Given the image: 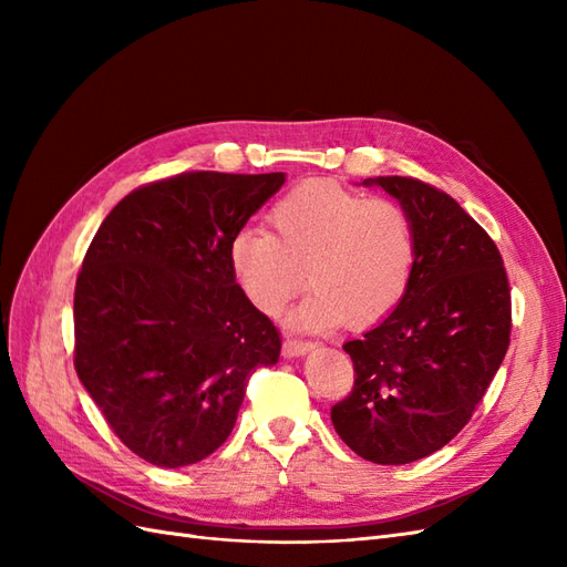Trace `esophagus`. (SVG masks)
<instances>
[{
	"label": "esophagus",
	"instance_id": "obj_1",
	"mask_svg": "<svg viewBox=\"0 0 567 567\" xmlns=\"http://www.w3.org/2000/svg\"><path fill=\"white\" fill-rule=\"evenodd\" d=\"M315 348L312 340H300V338H286L284 340V354L286 357H300L307 354Z\"/></svg>",
	"mask_w": 567,
	"mask_h": 567
}]
</instances>
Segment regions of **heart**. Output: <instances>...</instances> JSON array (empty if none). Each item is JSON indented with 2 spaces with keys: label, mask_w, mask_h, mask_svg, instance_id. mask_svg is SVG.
Listing matches in <instances>:
<instances>
[{
  "label": "heart",
  "mask_w": 567,
  "mask_h": 567,
  "mask_svg": "<svg viewBox=\"0 0 567 567\" xmlns=\"http://www.w3.org/2000/svg\"><path fill=\"white\" fill-rule=\"evenodd\" d=\"M267 219L271 231L246 227L227 248L236 284L260 312L279 315L310 281L315 293L293 315L296 326L331 329L346 321L367 329L404 298L419 238L402 203L310 179L274 203Z\"/></svg>",
  "instance_id": "heart-1"
}]
</instances>
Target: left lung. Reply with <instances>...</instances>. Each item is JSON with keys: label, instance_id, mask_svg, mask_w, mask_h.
Segmentation results:
<instances>
[{"label": "left lung", "instance_id": "1", "mask_svg": "<svg viewBox=\"0 0 567 567\" xmlns=\"http://www.w3.org/2000/svg\"><path fill=\"white\" fill-rule=\"evenodd\" d=\"M416 225V269L400 305L348 340L354 385L331 406L340 440L402 466L442 450L473 416L511 342V288L489 234L433 184L375 177Z\"/></svg>", "mask_w": 567, "mask_h": 567}]
</instances>
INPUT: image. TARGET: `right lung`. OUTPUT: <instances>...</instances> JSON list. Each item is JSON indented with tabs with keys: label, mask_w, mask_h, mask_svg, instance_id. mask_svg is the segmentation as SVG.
I'll return each instance as SVG.
<instances>
[{
	"label": "right lung",
	"mask_w": 567,
	"mask_h": 567,
	"mask_svg": "<svg viewBox=\"0 0 567 567\" xmlns=\"http://www.w3.org/2000/svg\"><path fill=\"white\" fill-rule=\"evenodd\" d=\"M284 173L192 169L134 188L101 221L75 284V371L117 440L161 468L210 456L250 373L279 362L274 321L227 248Z\"/></svg>",
	"instance_id": "1"
}]
</instances>
